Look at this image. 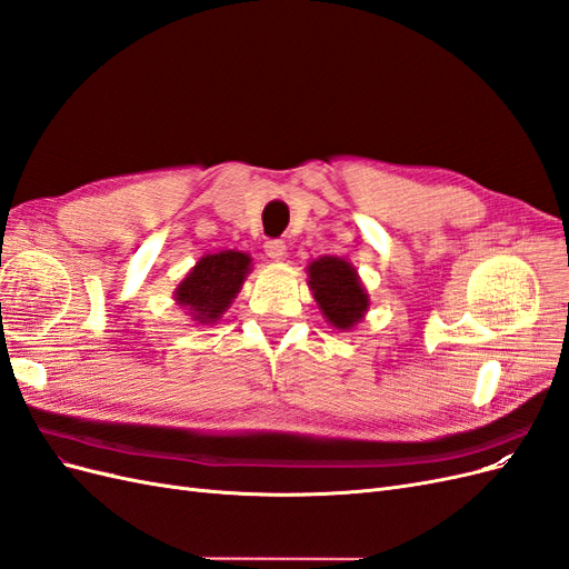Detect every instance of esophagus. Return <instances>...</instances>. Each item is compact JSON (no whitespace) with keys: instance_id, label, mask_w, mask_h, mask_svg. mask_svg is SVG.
Segmentation results:
<instances>
[{"instance_id":"obj_1","label":"esophagus","mask_w":569,"mask_h":569,"mask_svg":"<svg viewBox=\"0 0 569 569\" xmlns=\"http://www.w3.org/2000/svg\"><path fill=\"white\" fill-rule=\"evenodd\" d=\"M266 253H268V258L280 261V258L287 256V247H284L282 239H270V242H266Z\"/></svg>"}]
</instances>
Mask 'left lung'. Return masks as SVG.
Segmentation results:
<instances>
[{
  "mask_svg": "<svg viewBox=\"0 0 569 569\" xmlns=\"http://www.w3.org/2000/svg\"><path fill=\"white\" fill-rule=\"evenodd\" d=\"M308 287L325 320L337 330H351L363 320L370 306L368 291L360 284L356 268L337 256H320L308 266Z\"/></svg>",
  "mask_w": 569,
  "mask_h": 569,
  "instance_id": "1",
  "label": "left lung"
}]
</instances>
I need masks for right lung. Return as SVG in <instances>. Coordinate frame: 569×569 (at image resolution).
Returning <instances> with one entry per match:
<instances>
[{"instance_id":"obj_1","label":"right lung","mask_w":569,"mask_h":569,"mask_svg":"<svg viewBox=\"0 0 569 569\" xmlns=\"http://www.w3.org/2000/svg\"><path fill=\"white\" fill-rule=\"evenodd\" d=\"M251 270V256L242 251L206 253L176 289V301L199 325H213L228 311Z\"/></svg>"}]
</instances>
